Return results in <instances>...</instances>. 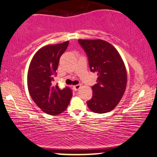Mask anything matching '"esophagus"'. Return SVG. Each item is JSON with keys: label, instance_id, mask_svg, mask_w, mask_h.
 Segmentation results:
<instances>
[{"label": "esophagus", "instance_id": "34e87169", "mask_svg": "<svg viewBox=\"0 0 157 157\" xmlns=\"http://www.w3.org/2000/svg\"><path fill=\"white\" fill-rule=\"evenodd\" d=\"M80 87H81V85H80V84L75 85V86H73V89L75 90H78L80 88Z\"/></svg>", "mask_w": 157, "mask_h": 157}]
</instances>
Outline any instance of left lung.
<instances>
[{
  "mask_svg": "<svg viewBox=\"0 0 157 157\" xmlns=\"http://www.w3.org/2000/svg\"><path fill=\"white\" fill-rule=\"evenodd\" d=\"M78 42L86 53L90 71L98 75L97 83L92 86L93 97L87 105L92 112L108 113L116 107L126 90L127 75L122 58L105 41L80 39Z\"/></svg>",
  "mask_w": 157,
  "mask_h": 157,
  "instance_id": "1",
  "label": "left lung"
}]
</instances>
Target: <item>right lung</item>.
Listing matches in <instances>:
<instances>
[{"instance_id": "1", "label": "right lung", "mask_w": 157, "mask_h": 157, "mask_svg": "<svg viewBox=\"0 0 157 157\" xmlns=\"http://www.w3.org/2000/svg\"><path fill=\"white\" fill-rule=\"evenodd\" d=\"M68 45L69 41H65L41 48L33 56L28 69V88L32 99L43 112L52 116L66 110L72 97L70 88L60 89L53 85L60 58Z\"/></svg>"}]
</instances>
